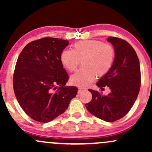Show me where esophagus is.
<instances>
[{
    "instance_id": "esophagus-1",
    "label": "esophagus",
    "mask_w": 152,
    "mask_h": 152,
    "mask_svg": "<svg viewBox=\"0 0 152 152\" xmlns=\"http://www.w3.org/2000/svg\"><path fill=\"white\" fill-rule=\"evenodd\" d=\"M85 90H86V88H81V87H79V88H78V94L81 93V92L83 91H85Z\"/></svg>"
}]
</instances>
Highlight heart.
<instances>
[{
  "instance_id": "1",
  "label": "heart",
  "mask_w": 152,
  "mask_h": 152,
  "mask_svg": "<svg viewBox=\"0 0 152 152\" xmlns=\"http://www.w3.org/2000/svg\"><path fill=\"white\" fill-rule=\"evenodd\" d=\"M114 58L115 51L111 45L95 40L78 41L72 50H64L60 56L63 66L69 72L76 71L81 61L83 68L70 78L72 84L81 87L89 85L96 76H105L112 67Z\"/></svg>"
}]
</instances>
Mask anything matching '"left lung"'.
<instances>
[{"mask_svg": "<svg viewBox=\"0 0 152 152\" xmlns=\"http://www.w3.org/2000/svg\"><path fill=\"white\" fill-rule=\"evenodd\" d=\"M107 41L114 48V61L96 86L102 89L107 86L111 92L104 96L89 89L92 99L86 107L96 117L111 122L124 117L133 106L140 89L141 71L137 53L129 43L116 37H109Z\"/></svg>", "mask_w": 152, "mask_h": 152, "instance_id": "obj_1", "label": "left lung"}]
</instances>
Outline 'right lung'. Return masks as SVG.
I'll use <instances>...</instances> for the list:
<instances>
[{
    "label": "right lung",
    "mask_w": 152,
    "mask_h": 152,
    "mask_svg": "<svg viewBox=\"0 0 152 152\" xmlns=\"http://www.w3.org/2000/svg\"><path fill=\"white\" fill-rule=\"evenodd\" d=\"M69 44V41L60 38H43L26 45L19 55L13 89L20 106L35 121L53 120L77 94L76 86H65L69 76L60 60Z\"/></svg>",
    "instance_id": "obj_1"
}]
</instances>
